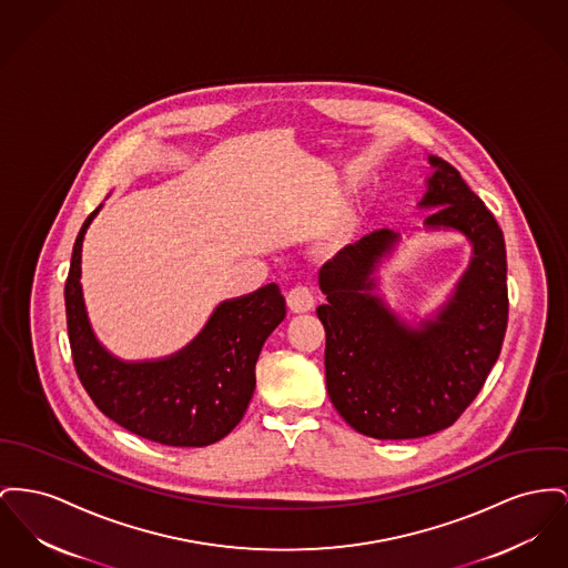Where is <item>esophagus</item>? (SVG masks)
<instances>
[{
    "label": "esophagus",
    "mask_w": 568,
    "mask_h": 568,
    "mask_svg": "<svg viewBox=\"0 0 568 568\" xmlns=\"http://www.w3.org/2000/svg\"><path fill=\"white\" fill-rule=\"evenodd\" d=\"M287 306L294 311V313H306L315 306V296L311 292V287L306 285H296L290 290L287 294Z\"/></svg>",
    "instance_id": "esophagus-1"
}]
</instances>
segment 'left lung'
<instances>
[{
	"mask_svg": "<svg viewBox=\"0 0 568 568\" xmlns=\"http://www.w3.org/2000/svg\"><path fill=\"white\" fill-rule=\"evenodd\" d=\"M432 175L416 205L434 210L427 232H459L471 257L429 317L409 324L379 294V267L399 232L377 230L347 244L320 270L326 304V386L341 418L375 439H414L450 427L480 393L500 356L508 322L506 246L462 173L427 156Z\"/></svg>",
	"mask_w": 568,
	"mask_h": 568,
	"instance_id": "left-lung-1",
	"label": "left lung"
}]
</instances>
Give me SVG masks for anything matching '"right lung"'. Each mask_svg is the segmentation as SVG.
Masks as SVG:
<instances>
[{"mask_svg": "<svg viewBox=\"0 0 568 568\" xmlns=\"http://www.w3.org/2000/svg\"><path fill=\"white\" fill-rule=\"evenodd\" d=\"M101 207L74 240L64 290L68 338L83 388L104 416L150 442L201 448L223 439L251 403L267 336L285 320L278 285L221 302L201 333L171 356L122 361L92 331L81 287L83 237Z\"/></svg>", "mask_w": 568, "mask_h": 568, "instance_id": "obj_1", "label": "right lung"}]
</instances>
